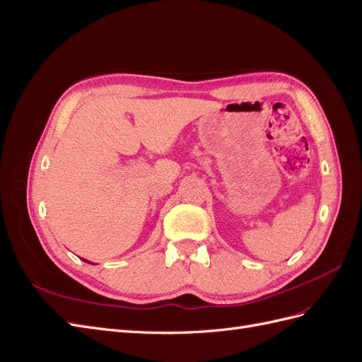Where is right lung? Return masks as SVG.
I'll return each instance as SVG.
<instances>
[{"instance_id":"right-lung-1","label":"right lung","mask_w":362,"mask_h":362,"mask_svg":"<svg viewBox=\"0 0 362 362\" xmlns=\"http://www.w3.org/2000/svg\"><path fill=\"white\" fill-rule=\"evenodd\" d=\"M83 261H86V262H89V264H93V262H90V261H87V259H83Z\"/></svg>"}]
</instances>
